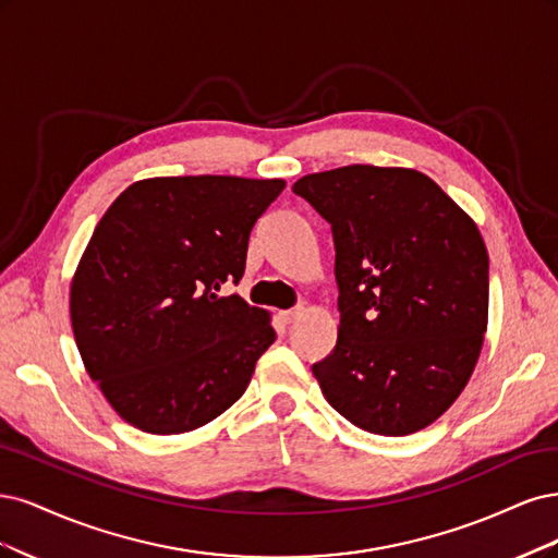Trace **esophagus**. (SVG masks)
<instances>
[{
	"instance_id": "1",
	"label": "esophagus",
	"mask_w": 558,
	"mask_h": 558,
	"mask_svg": "<svg viewBox=\"0 0 558 558\" xmlns=\"http://www.w3.org/2000/svg\"><path fill=\"white\" fill-rule=\"evenodd\" d=\"M301 317V308H294V311H282L280 313V319L284 322V325H292L294 319H299Z\"/></svg>"
}]
</instances>
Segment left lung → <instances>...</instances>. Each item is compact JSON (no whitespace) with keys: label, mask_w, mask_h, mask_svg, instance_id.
I'll use <instances>...</instances> for the list:
<instances>
[{"label":"left lung","mask_w":558,"mask_h":558,"mask_svg":"<svg viewBox=\"0 0 558 558\" xmlns=\"http://www.w3.org/2000/svg\"><path fill=\"white\" fill-rule=\"evenodd\" d=\"M331 225L338 340L313 364L354 426L408 436L469 385L489 317V255L473 218L428 175L350 165L292 185Z\"/></svg>","instance_id":"obj_1"}]
</instances>
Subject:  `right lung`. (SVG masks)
Listing matches in <instances>:
<instances>
[{
  "label": "right lung",
  "instance_id": "add662e5",
  "mask_svg": "<svg viewBox=\"0 0 558 558\" xmlns=\"http://www.w3.org/2000/svg\"><path fill=\"white\" fill-rule=\"evenodd\" d=\"M280 178L136 181L95 227L71 280V327L87 375L118 415L187 434L236 403L276 340L271 313L239 294L250 231Z\"/></svg>",
  "mask_w": 558,
  "mask_h": 558
}]
</instances>
